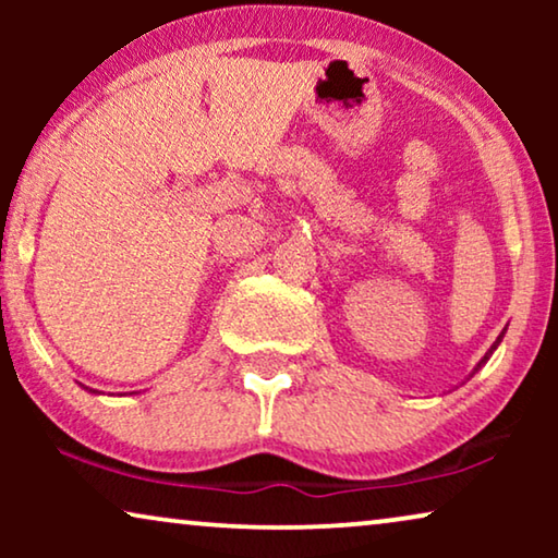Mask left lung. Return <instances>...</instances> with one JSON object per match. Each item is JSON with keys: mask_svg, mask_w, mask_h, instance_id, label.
<instances>
[{"mask_svg": "<svg viewBox=\"0 0 558 558\" xmlns=\"http://www.w3.org/2000/svg\"><path fill=\"white\" fill-rule=\"evenodd\" d=\"M500 340H502V335H500V338H498V340H495V342H493V348H490V350H487V353H485V357H483V361H480V363H477V368H475V371H480V368H483V365H485V361H487V357H490V355H493V350L500 345Z\"/></svg>", "mask_w": 558, "mask_h": 558, "instance_id": "8db88e82", "label": "left lung"}]
</instances>
